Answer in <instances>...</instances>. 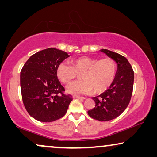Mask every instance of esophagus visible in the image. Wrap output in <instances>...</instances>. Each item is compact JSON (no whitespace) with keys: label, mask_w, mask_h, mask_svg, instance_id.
<instances>
[{"label":"esophagus","mask_w":157,"mask_h":157,"mask_svg":"<svg viewBox=\"0 0 157 157\" xmlns=\"http://www.w3.org/2000/svg\"><path fill=\"white\" fill-rule=\"evenodd\" d=\"M73 98H75V99H83V100H84L86 98V97H82V96H73Z\"/></svg>","instance_id":"esophagus-1"}]
</instances>
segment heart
<instances>
[{
    "label": "heart",
    "mask_w": 157,
    "mask_h": 157,
    "mask_svg": "<svg viewBox=\"0 0 157 157\" xmlns=\"http://www.w3.org/2000/svg\"><path fill=\"white\" fill-rule=\"evenodd\" d=\"M71 65L61 63L58 66L56 74L61 82L69 83L80 75L81 80L71 83L66 91L72 95L101 94L108 89L114 80L116 64L110 58L98 59L81 56L72 59Z\"/></svg>",
    "instance_id": "1"
}]
</instances>
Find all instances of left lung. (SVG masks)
I'll return each instance as SVG.
<instances>
[{
  "instance_id": "8db88e82",
  "label": "left lung",
  "mask_w": 157,
  "mask_h": 157,
  "mask_svg": "<svg viewBox=\"0 0 157 157\" xmlns=\"http://www.w3.org/2000/svg\"><path fill=\"white\" fill-rule=\"evenodd\" d=\"M100 51L116 62L117 72L109 89L93 97L96 106L88 111V114L98 121H107L121 115L128 106L132 95L134 74L129 62L123 56L107 49Z\"/></svg>"
}]
</instances>
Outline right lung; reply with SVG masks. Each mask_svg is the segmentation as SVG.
<instances>
[{
    "label": "right lung",
    "instance_id": "1",
    "mask_svg": "<svg viewBox=\"0 0 157 157\" xmlns=\"http://www.w3.org/2000/svg\"><path fill=\"white\" fill-rule=\"evenodd\" d=\"M69 55L49 48L32 55L21 71V89L25 108L30 116L41 122H51L66 114L72 101L56 74V69Z\"/></svg>",
    "mask_w": 157,
    "mask_h": 157
}]
</instances>
